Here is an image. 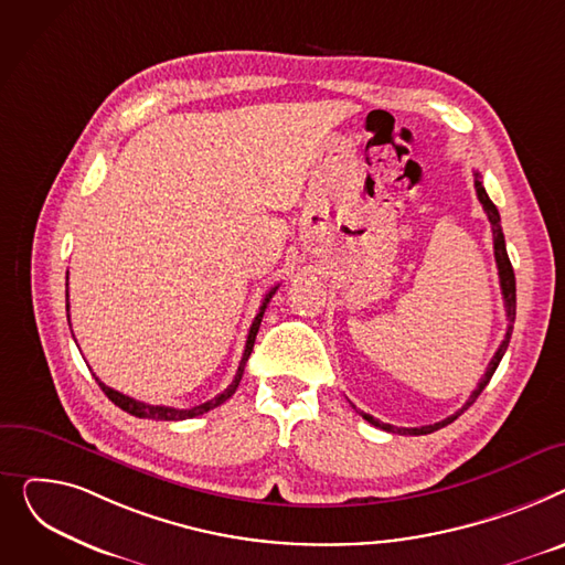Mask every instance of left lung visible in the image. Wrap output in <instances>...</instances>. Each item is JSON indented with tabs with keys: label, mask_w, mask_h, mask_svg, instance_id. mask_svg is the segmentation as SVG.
Segmentation results:
<instances>
[{
	"label": "left lung",
	"mask_w": 565,
	"mask_h": 565,
	"mask_svg": "<svg viewBox=\"0 0 565 565\" xmlns=\"http://www.w3.org/2000/svg\"><path fill=\"white\" fill-rule=\"evenodd\" d=\"M475 189H477L479 203L483 205V212H486V216H488V221H490V227H492L494 262H497V269H500V287H502L504 306H507V317H509L507 335H504V340H502L500 349H497V353L492 355V360L488 362V370H486L483 379L479 381L477 390L470 394V399L466 402V406H462L460 411H456L454 415H449V417H447V419H443V422L426 424V426H415V428H404V426H392V424H385V422H381V419H376V417H372V415H367V413H360V411L353 406V408H355L364 419H367V422H370V424H374V426H379V428H383V430H387V434H399V436H426V434H434V430H438V428H443V426L451 424L460 413H466V411L477 402V396H479V394L483 392V387L490 383V379H492V374H494V370H497V364H500V360L504 358V353H507V349H509L511 333H513V321H515V274H513L511 259H509V253H507V242H504V232H502L500 212H497L494 203H492L490 198H488V193H486V189H483V182H481V175H479V173H475Z\"/></svg>",
	"instance_id": "left-lung-1"
}]
</instances>
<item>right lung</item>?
<instances>
[{
	"label": "right lung",
	"mask_w": 565,
	"mask_h": 565,
	"mask_svg": "<svg viewBox=\"0 0 565 565\" xmlns=\"http://www.w3.org/2000/svg\"><path fill=\"white\" fill-rule=\"evenodd\" d=\"M276 289L278 287H274L267 296H264V301H262V306H259V312H257V317L253 319V323H250V330H248V338H246V349H244V355H242V362H239V370H237V374H235V379H232V383L221 392V394H216L214 399H210V402H205V404H201V406H193V408H171V406H150V404H143V402H137V399H131V396H127V394H120V392H116V390H111L109 385H105L103 381H99L97 376H95V381H97V385L103 387V392L109 396V399L118 406V408H122L125 413H129V415H135V417H141V419H157V422H178V419H191V417H198V415H203V413H207V411H212V408H216V406H221L223 402H227L232 394H235V390L239 387V381H242V374H244V367H246V360L250 358V351H253V344H255V338H257V330H259V323H262V317H264V310H267V303L271 301V296L276 294ZM68 323H71V315H68Z\"/></svg>",
	"instance_id": "obj_1"
}]
</instances>
